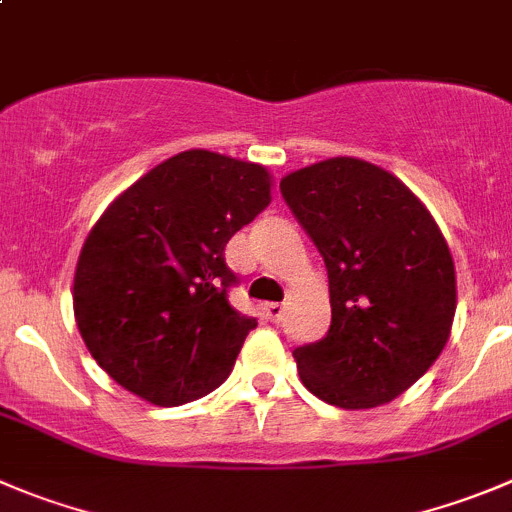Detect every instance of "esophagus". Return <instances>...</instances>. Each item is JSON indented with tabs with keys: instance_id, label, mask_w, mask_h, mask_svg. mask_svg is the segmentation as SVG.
<instances>
[{
	"instance_id": "esophagus-1",
	"label": "esophagus",
	"mask_w": 512,
	"mask_h": 512,
	"mask_svg": "<svg viewBox=\"0 0 512 512\" xmlns=\"http://www.w3.org/2000/svg\"><path fill=\"white\" fill-rule=\"evenodd\" d=\"M264 314H266V319L274 321V324H279V321L284 319V306H281V304H266Z\"/></svg>"
}]
</instances>
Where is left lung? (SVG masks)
I'll return each instance as SVG.
<instances>
[{
  "mask_svg": "<svg viewBox=\"0 0 512 512\" xmlns=\"http://www.w3.org/2000/svg\"><path fill=\"white\" fill-rule=\"evenodd\" d=\"M281 196L324 259L332 326L294 349L304 387L342 410L392 402L450 337L457 291L445 236L387 170L329 158L289 173Z\"/></svg>",
  "mask_w": 512,
  "mask_h": 512,
  "instance_id": "1",
  "label": "left lung"
}]
</instances>
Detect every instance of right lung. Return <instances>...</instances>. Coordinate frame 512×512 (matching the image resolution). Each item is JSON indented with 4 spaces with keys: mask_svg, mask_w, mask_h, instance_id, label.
<instances>
[{
    "mask_svg": "<svg viewBox=\"0 0 512 512\" xmlns=\"http://www.w3.org/2000/svg\"><path fill=\"white\" fill-rule=\"evenodd\" d=\"M269 203L264 165L186 150L107 206L82 246L72 304L120 387L178 407L226 382L256 319L228 301L236 274L223 251Z\"/></svg>",
    "mask_w": 512,
    "mask_h": 512,
    "instance_id": "right-lung-1",
    "label": "right lung"
}]
</instances>
